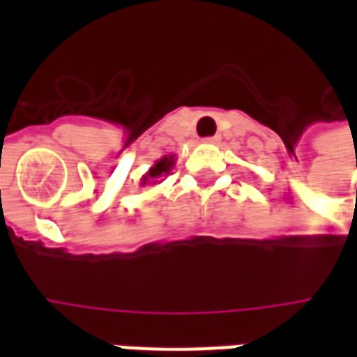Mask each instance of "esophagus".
Returning <instances> with one entry per match:
<instances>
[{"mask_svg": "<svg viewBox=\"0 0 357 357\" xmlns=\"http://www.w3.org/2000/svg\"><path fill=\"white\" fill-rule=\"evenodd\" d=\"M220 139H222L220 135H214V137H206V139H204V143H210V145H218V143H220Z\"/></svg>", "mask_w": 357, "mask_h": 357, "instance_id": "34e87169", "label": "esophagus"}]
</instances>
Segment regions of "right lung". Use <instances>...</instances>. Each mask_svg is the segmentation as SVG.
Here are the masks:
<instances>
[{
  "instance_id": "obj_1",
  "label": "right lung",
  "mask_w": 357,
  "mask_h": 357,
  "mask_svg": "<svg viewBox=\"0 0 357 357\" xmlns=\"http://www.w3.org/2000/svg\"><path fill=\"white\" fill-rule=\"evenodd\" d=\"M174 164H176V155H166L162 156L160 160H156L149 172L141 178L139 185H155V183H160L166 176H170V172L174 170Z\"/></svg>"
}]
</instances>
